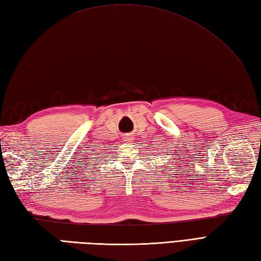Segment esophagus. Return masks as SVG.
Masks as SVG:
<instances>
[{"label": "esophagus", "mask_w": 261, "mask_h": 261, "mask_svg": "<svg viewBox=\"0 0 261 261\" xmlns=\"http://www.w3.org/2000/svg\"><path fill=\"white\" fill-rule=\"evenodd\" d=\"M124 140H125V141H131V140H132V137L129 136V135H126V136L124 137Z\"/></svg>", "instance_id": "34e87169"}]
</instances>
